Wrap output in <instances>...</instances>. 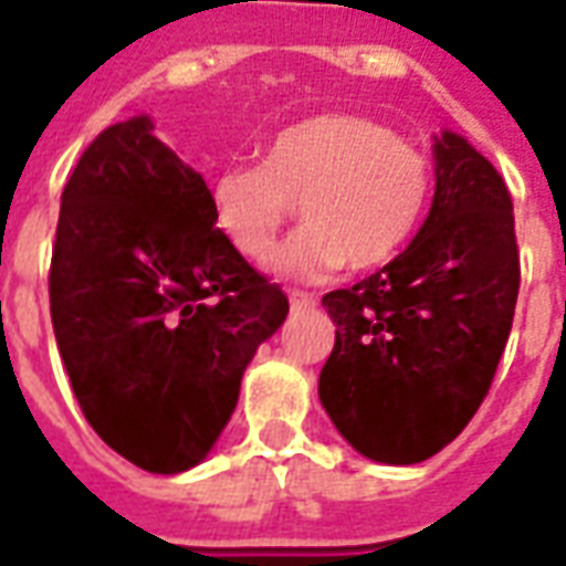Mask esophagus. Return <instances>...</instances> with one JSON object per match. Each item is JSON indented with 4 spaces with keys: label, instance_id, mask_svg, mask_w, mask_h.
I'll list each match as a JSON object with an SVG mask.
<instances>
[{
    "label": "esophagus",
    "instance_id": "esophagus-1",
    "mask_svg": "<svg viewBox=\"0 0 566 566\" xmlns=\"http://www.w3.org/2000/svg\"><path fill=\"white\" fill-rule=\"evenodd\" d=\"M291 306L294 308H312L315 306V296L306 294V291H291Z\"/></svg>",
    "mask_w": 566,
    "mask_h": 566
}]
</instances>
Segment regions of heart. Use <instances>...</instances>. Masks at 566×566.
Masks as SVG:
<instances>
[{
	"mask_svg": "<svg viewBox=\"0 0 566 566\" xmlns=\"http://www.w3.org/2000/svg\"><path fill=\"white\" fill-rule=\"evenodd\" d=\"M430 197L433 163L418 145L373 117L315 115L279 129L263 163L223 166L211 178V218L242 258L263 260L303 209L308 223L272 266L321 282L345 263L360 272L391 263Z\"/></svg>",
	"mask_w": 566,
	"mask_h": 566,
	"instance_id": "obj_1",
	"label": "heart"
}]
</instances>
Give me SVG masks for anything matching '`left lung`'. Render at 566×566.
Segmentation results:
<instances>
[{
	"label": "left lung",
	"instance_id": "left-lung-1",
	"mask_svg": "<svg viewBox=\"0 0 566 566\" xmlns=\"http://www.w3.org/2000/svg\"><path fill=\"white\" fill-rule=\"evenodd\" d=\"M437 193L403 254L324 294L336 343L321 403L360 454L418 463L470 424L506 348L518 245L506 181L458 133H442Z\"/></svg>",
	"mask_w": 566,
	"mask_h": 566
}]
</instances>
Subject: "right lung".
Segmentation results:
<instances>
[{
    "label": "right lung",
    "mask_w": 566,
    "mask_h": 566,
    "mask_svg": "<svg viewBox=\"0 0 566 566\" xmlns=\"http://www.w3.org/2000/svg\"><path fill=\"white\" fill-rule=\"evenodd\" d=\"M150 129L115 124L78 157L48 294L84 418L120 458L169 475L221 437L287 296L227 242L202 175Z\"/></svg>",
    "instance_id": "obj_1"
}]
</instances>
